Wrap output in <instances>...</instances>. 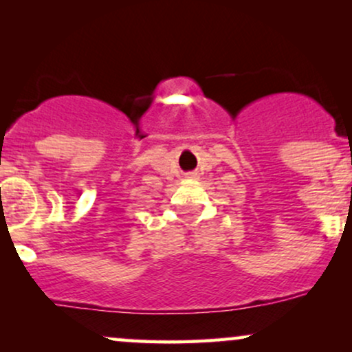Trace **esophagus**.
I'll list each match as a JSON object with an SVG mask.
<instances>
[{"label": "esophagus", "instance_id": "34e87169", "mask_svg": "<svg viewBox=\"0 0 352 352\" xmlns=\"http://www.w3.org/2000/svg\"><path fill=\"white\" fill-rule=\"evenodd\" d=\"M190 179H193V177H190Z\"/></svg>", "mask_w": 352, "mask_h": 352}]
</instances>
